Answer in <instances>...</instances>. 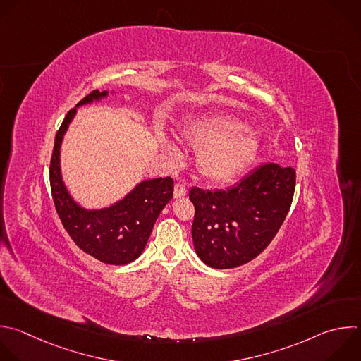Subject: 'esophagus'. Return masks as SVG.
<instances>
[{"instance_id": "obj_1", "label": "esophagus", "mask_w": 361, "mask_h": 361, "mask_svg": "<svg viewBox=\"0 0 361 361\" xmlns=\"http://www.w3.org/2000/svg\"><path fill=\"white\" fill-rule=\"evenodd\" d=\"M187 195V185L183 183H177L174 185V198H181Z\"/></svg>"}]
</instances>
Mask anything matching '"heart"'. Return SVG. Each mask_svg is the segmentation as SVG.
Returning <instances> with one entry per match:
<instances>
[{"instance_id":"obj_1","label":"heart","mask_w":361,"mask_h":361,"mask_svg":"<svg viewBox=\"0 0 361 361\" xmlns=\"http://www.w3.org/2000/svg\"><path fill=\"white\" fill-rule=\"evenodd\" d=\"M184 140L198 154L200 173L215 183H226L241 176L257 159L261 135L241 120L229 116L195 118L181 129ZM174 152V146L166 143Z\"/></svg>"}]
</instances>
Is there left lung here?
Segmentation results:
<instances>
[{"label": "left lung", "mask_w": 361, "mask_h": 361, "mask_svg": "<svg viewBox=\"0 0 361 361\" xmlns=\"http://www.w3.org/2000/svg\"><path fill=\"white\" fill-rule=\"evenodd\" d=\"M292 167L268 163L226 190H190L195 207L194 250L216 269H229L257 258L283 224L295 192Z\"/></svg>", "instance_id": "left-lung-1"}]
</instances>
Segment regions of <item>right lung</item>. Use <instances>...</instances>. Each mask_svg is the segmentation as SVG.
Here are the masks:
<instances>
[{
	"instance_id": "right-lung-1",
	"label": "right lung",
	"mask_w": 361,
	"mask_h": 361,
	"mask_svg": "<svg viewBox=\"0 0 361 361\" xmlns=\"http://www.w3.org/2000/svg\"><path fill=\"white\" fill-rule=\"evenodd\" d=\"M110 93L114 90H93L68 111L55 137L49 180L56 212L75 244L100 262L126 265L143 254L160 212L173 198V178L143 180L107 207L85 208L71 195L61 170L62 142L76 109L100 102Z\"/></svg>"
}]
</instances>
